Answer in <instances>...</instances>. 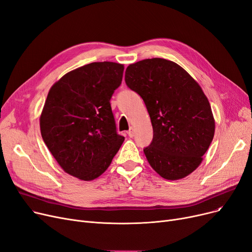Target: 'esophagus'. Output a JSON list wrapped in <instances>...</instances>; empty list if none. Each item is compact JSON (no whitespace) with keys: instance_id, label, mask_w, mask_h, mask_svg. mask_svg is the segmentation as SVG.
<instances>
[{"instance_id":"esophagus-1","label":"esophagus","mask_w":252,"mask_h":252,"mask_svg":"<svg viewBox=\"0 0 252 252\" xmlns=\"http://www.w3.org/2000/svg\"><path fill=\"white\" fill-rule=\"evenodd\" d=\"M127 135H128V137L133 138V137L135 136V129H134L133 127H130V128L127 130Z\"/></svg>"}]
</instances>
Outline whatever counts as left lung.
I'll return each mask as SVG.
<instances>
[{
	"label": "left lung",
	"mask_w": 252,
	"mask_h": 252,
	"mask_svg": "<svg viewBox=\"0 0 252 252\" xmlns=\"http://www.w3.org/2000/svg\"><path fill=\"white\" fill-rule=\"evenodd\" d=\"M126 84L143 99L153 138L144 153L162 178L181 179L199 167L215 124L200 85L174 62L148 59L129 64Z\"/></svg>",
	"instance_id": "obj_1"
}]
</instances>
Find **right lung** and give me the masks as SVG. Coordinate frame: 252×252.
<instances>
[{"label": "right lung", "mask_w": 252, "mask_h": 252, "mask_svg": "<svg viewBox=\"0 0 252 252\" xmlns=\"http://www.w3.org/2000/svg\"><path fill=\"white\" fill-rule=\"evenodd\" d=\"M123 75L120 63H92L63 76L48 93L41 135L60 166L74 177H99L123 144L110 105Z\"/></svg>", "instance_id": "obj_1"}]
</instances>
